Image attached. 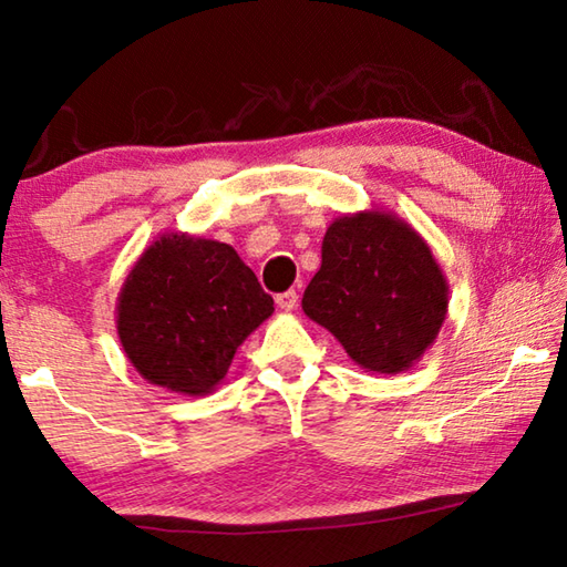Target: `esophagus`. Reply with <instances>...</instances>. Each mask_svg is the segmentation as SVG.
Returning <instances> with one entry per match:
<instances>
[{
	"mask_svg": "<svg viewBox=\"0 0 567 567\" xmlns=\"http://www.w3.org/2000/svg\"><path fill=\"white\" fill-rule=\"evenodd\" d=\"M277 307L285 312H292L297 307V292L295 290H287L282 295H277Z\"/></svg>",
	"mask_w": 567,
	"mask_h": 567,
	"instance_id": "obj_1",
	"label": "esophagus"
}]
</instances>
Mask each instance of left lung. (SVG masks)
<instances>
[{
	"mask_svg": "<svg viewBox=\"0 0 567 567\" xmlns=\"http://www.w3.org/2000/svg\"><path fill=\"white\" fill-rule=\"evenodd\" d=\"M450 287L415 227L385 209L332 219L302 310L364 372L398 375L437 340Z\"/></svg>",
	"mask_w": 567,
	"mask_h": 567,
	"instance_id": "obj_1",
	"label": "left lung"
}]
</instances>
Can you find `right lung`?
Returning <instances> with one entry per match:
<instances>
[{
  "label": "right lung",
  "instance_id": "add662e5",
  "mask_svg": "<svg viewBox=\"0 0 567 567\" xmlns=\"http://www.w3.org/2000/svg\"><path fill=\"white\" fill-rule=\"evenodd\" d=\"M114 312L122 350L142 378L203 398L223 385L237 348L275 302L235 247L165 233L132 265Z\"/></svg>",
  "mask_w": 567,
  "mask_h": 567
}]
</instances>
